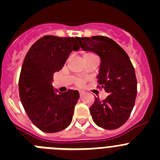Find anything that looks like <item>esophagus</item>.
<instances>
[{
  "label": "esophagus",
  "mask_w": 160,
  "mask_h": 160,
  "mask_svg": "<svg viewBox=\"0 0 160 160\" xmlns=\"http://www.w3.org/2000/svg\"><path fill=\"white\" fill-rule=\"evenodd\" d=\"M83 94H84V92H83V91H79V94H80V96L82 95Z\"/></svg>",
  "instance_id": "34e87169"
}]
</instances>
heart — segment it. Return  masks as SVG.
<instances>
[{"label":"heart","mask_w":160,"mask_h":160,"mask_svg":"<svg viewBox=\"0 0 160 160\" xmlns=\"http://www.w3.org/2000/svg\"><path fill=\"white\" fill-rule=\"evenodd\" d=\"M89 54H91V53H84V55H83V57H85V56H87V55H89Z\"/></svg>","instance_id":"b5f03b06"}]
</instances>
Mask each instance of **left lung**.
I'll use <instances>...</instances> for the list:
<instances>
[{"instance_id": "1", "label": "left lung", "mask_w": 160, "mask_h": 160, "mask_svg": "<svg viewBox=\"0 0 160 160\" xmlns=\"http://www.w3.org/2000/svg\"><path fill=\"white\" fill-rule=\"evenodd\" d=\"M78 41L82 49L99 57L98 82L108 94L103 101L95 98L90 107L93 121L103 129H117L128 121L135 106L137 80L132 63L124 49L107 37L78 38Z\"/></svg>"}]
</instances>
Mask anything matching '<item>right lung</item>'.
Instances as JSON below:
<instances>
[{"instance_id":"add662e5","label":"right lung","mask_w":160,"mask_h":160,"mask_svg":"<svg viewBox=\"0 0 160 160\" xmlns=\"http://www.w3.org/2000/svg\"><path fill=\"white\" fill-rule=\"evenodd\" d=\"M78 38L44 36L25 55L19 78V95L31 122L46 133L66 129L71 123L78 90L61 93L51 85L72 50L80 49Z\"/></svg>"}]
</instances>
